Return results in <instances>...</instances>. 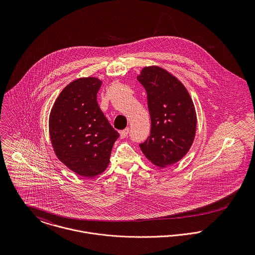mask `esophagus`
<instances>
[{"instance_id":"34e87169","label":"esophagus","mask_w":255,"mask_h":255,"mask_svg":"<svg viewBox=\"0 0 255 255\" xmlns=\"http://www.w3.org/2000/svg\"><path fill=\"white\" fill-rule=\"evenodd\" d=\"M128 132H129V128H125L124 130H121L120 131V137L121 138H126L128 136Z\"/></svg>"}]
</instances>
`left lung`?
<instances>
[{
	"label": "left lung",
	"instance_id": "obj_1",
	"mask_svg": "<svg viewBox=\"0 0 255 255\" xmlns=\"http://www.w3.org/2000/svg\"><path fill=\"white\" fill-rule=\"evenodd\" d=\"M137 79L145 88L151 118V134L139 147L149 162L166 168L182 160L194 141L195 107L182 81L161 67H144Z\"/></svg>",
	"mask_w": 255,
	"mask_h": 255
}]
</instances>
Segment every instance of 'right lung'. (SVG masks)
Listing matches in <instances>:
<instances>
[{
  "label": "right lung",
  "mask_w": 255,
  "mask_h": 255,
  "mask_svg": "<svg viewBox=\"0 0 255 255\" xmlns=\"http://www.w3.org/2000/svg\"><path fill=\"white\" fill-rule=\"evenodd\" d=\"M102 80L80 77L68 84L49 116V134L58 159L73 173L93 178L109 166L119 137L97 103Z\"/></svg>",
  "instance_id": "obj_1"
}]
</instances>
